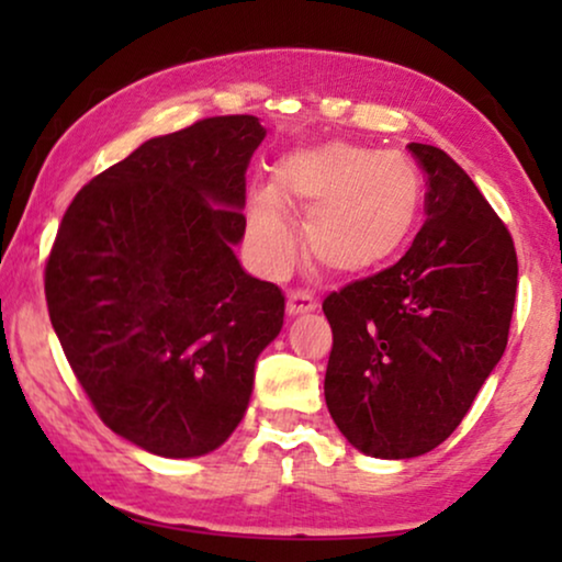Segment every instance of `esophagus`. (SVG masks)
<instances>
[{"label": "esophagus", "instance_id": "obj_1", "mask_svg": "<svg viewBox=\"0 0 562 562\" xmlns=\"http://www.w3.org/2000/svg\"><path fill=\"white\" fill-rule=\"evenodd\" d=\"M317 310V302L310 291H289L286 296V312L289 317H299V314H310Z\"/></svg>", "mask_w": 562, "mask_h": 562}]
</instances>
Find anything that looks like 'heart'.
Here are the masks:
<instances>
[{
  "label": "heart",
  "instance_id": "1",
  "mask_svg": "<svg viewBox=\"0 0 562 562\" xmlns=\"http://www.w3.org/2000/svg\"><path fill=\"white\" fill-rule=\"evenodd\" d=\"M422 176L409 156L348 140L304 145L273 168V187L248 196V233L268 273L286 271L299 233L289 210L306 214L310 256L327 271L360 276L389 263L417 225Z\"/></svg>",
  "mask_w": 562,
  "mask_h": 562
}]
</instances>
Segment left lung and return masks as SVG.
I'll list each match as a JSON object with an SVG mask.
<instances>
[{"mask_svg": "<svg viewBox=\"0 0 562 562\" xmlns=\"http://www.w3.org/2000/svg\"><path fill=\"white\" fill-rule=\"evenodd\" d=\"M427 220L396 266L325 299V398L352 448L406 460L448 440L509 340L517 252L448 153L409 143Z\"/></svg>", "mask_w": 562, "mask_h": 562, "instance_id": "obj_1", "label": "left lung"}]
</instances>
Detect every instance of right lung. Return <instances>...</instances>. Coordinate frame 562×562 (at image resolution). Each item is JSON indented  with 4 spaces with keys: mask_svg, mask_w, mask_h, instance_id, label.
<instances>
[{
    "mask_svg": "<svg viewBox=\"0 0 562 562\" xmlns=\"http://www.w3.org/2000/svg\"><path fill=\"white\" fill-rule=\"evenodd\" d=\"M252 114L145 140L83 187L45 266L53 329L112 432L160 458L217 450L250 404L283 294L235 256Z\"/></svg>",
    "mask_w": 562,
    "mask_h": 562,
    "instance_id": "add662e5",
    "label": "right lung"
}]
</instances>
